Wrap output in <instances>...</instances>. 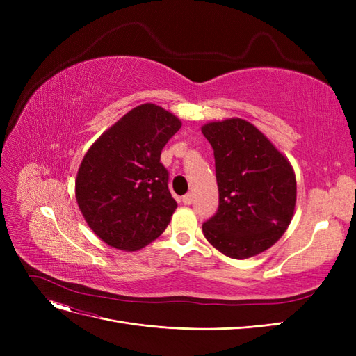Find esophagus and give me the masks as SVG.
Returning <instances> with one entry per match:
<instances>
[{"instance_id":"esophagus-1","label":"esophagus","mask_w":356,"mask_h":356,"mask_svg":"<svg viewBox=\"0 0 356 356\" xmlns=\"http://www.w3.org/2000/svg\"><path fill=\"white\" fill-rule=\"evenodd\" d=\"M182 203H184V204H191L193 203V195H191V193H188V195H186L184 197H182Z\"/></svg>"}]
</instances>
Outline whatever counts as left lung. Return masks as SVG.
I'll list each match as a JSON object with an SVG mask.
<instances>
[{
    "mask_svg": "<svg viewBox=\"0 0 356 356\" xmlns=\"http://www.w3.org/2000/svg\"><path fill=\"white\" fill-rule=\"evenodd\" d=\"M202 134L213 148L220 204L203 224L221 254L245 260L273 246L294 217L297 181L286 156L239 117L209 122Z\"/></svg>",
    "mask_w": 356,
    "mask_h": 356,
    "instance_id": "obj_1",
    "label": "left lung"
}]
</instances>
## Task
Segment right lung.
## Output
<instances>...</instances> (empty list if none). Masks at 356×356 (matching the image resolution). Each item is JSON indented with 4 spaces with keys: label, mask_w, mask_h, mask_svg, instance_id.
Returning <instances> with one entry per match:
<instances>
[{
    "label": "right lung",
    "mask_w": 356,
    "mask_h": 356,
    "mask_svg": "<svg viewBox=\"0 0 356 356\" xmlns=\"http://www.w3.org/2000/svg\"><path fill=\"white\" fill-rule=\"evenodd\" d=\"M181 120L156 104H141L96 139L75 177V200L101 241L138 251L165 232L177 209L161 149Z\"/></svg>",
    "instance_id": "add662e5"
}]
</instances>
